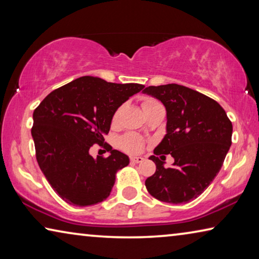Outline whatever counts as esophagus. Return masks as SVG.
<instances>
[{
    "label": "esophagus",
    "mask_w": 259,
    "mask_h": 259,
    "mask_svg": "<svg viewBox=\"0 0 259 259\" xmlns=\"http://www.w3.org/2000/svg\"><path fill=\"white\" fill-rule=\"evenodd\" d=\"M130 161L133 162V163H140V162L144 161V157H142V156H133L130 159Z\"/></svg>",
    "instance_id": "1"
}]
</instances>
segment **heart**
Returning a JSON list of instances; mask_svg holds the SVG:
<instances>
[{
	"label": "heart",
	"instance_id": "heart-1",
	"mask_svg": "<svg viewBox=\"0 0 259 259\" xmlns=\"http://www.w3.org/2000/svg\"><path fill=\"white\" fill-rule=\"evenodd\" d=\"M154 104H157L155 99L145 98V99H144V102H143V108L147 107V106H151V105H154ZM121 111H122V107H119L116 109L115 113H114V115H113V122H117V120H119ZM120 145L125 152L137 153L143 148V142H142V139L138 137V136L126 135L120 140Z\"/></svg>",
	"mask_w": 259,
	"mask_h": 259
}]
</instances>
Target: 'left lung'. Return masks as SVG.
<instances>
[{"label": "left lung", "mask_w": 259, "mask_h": 259, "mask_svg": "<svg viewBox=\"0 0 259 259\" xmlns=\"http://www.w3.org/2000/svg\"><path fill=\"white\" fill-rule=\"evenodd\" d=\"M143 93L160 100L166 111V134L150 156L156 171L146 179L147 191L162 202H190L221 170L232 144V122L217 102L184 85H151ZM161 154L175 159L170 168L156 156Z\"/></svg>", "instance_id": "obj_1"}]
</instances>
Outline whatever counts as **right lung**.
Here are the masks:
<instances>
[{
  "instance_id": "add662e5",
  "label": "right lung",
  "mask_w": 259,
  "mask_h": 259,
  "mask_svg": "<svg viewBox=\"0 0 259 259\" xmlns=\"http://www.w3.org/2000/svg\"><path fill=\"white\" fill-rule=\"evenodd\" d=\"M144 87L82 76L52 91L35 109L37 163L65 202L88 207L111 194L115 174L129 164V156L107 145L109 155L94 159L89 150L104 142L116 109Z\"/></svg>"
}]
</instances>
